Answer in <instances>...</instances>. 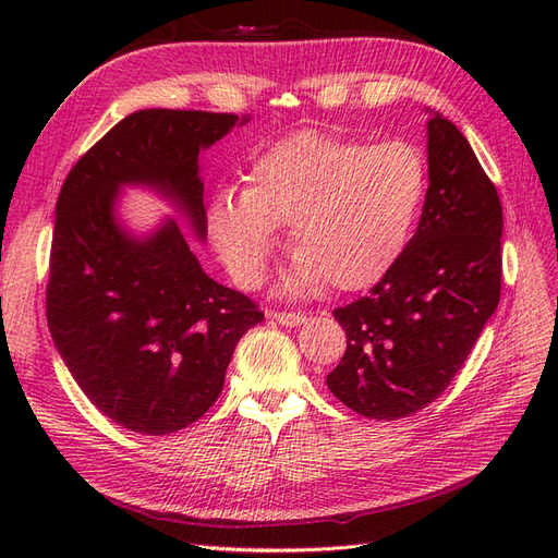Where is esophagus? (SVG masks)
<instances>
[{"instance_id":"1","label":"esophagus","mask_w":558,"mask_h":558,"mask_svg":"<svg viewBox=\"0 0 558 558\" xmlns=\"http://www.w3.org/2000/svg\"><path fill=\"white\" fill-rule=\"evenodd\" d=\"M269 318H275L277 324L281 326H289V328H295V326H302L307 320V314L302 312H269Z\"/></svg>"}]
</instances>
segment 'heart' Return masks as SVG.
I'll list each match as a JSON object with an SVG mask.
<instances>
[{
	"label": "heart",
	"instance_id": "b5f03b06",
	"mask_svg": "<svg viewBox=\"0 0 558 558\" xmlns=\"http://www.w3.org/2000/svg\"><path fill=\"white\" fill-rule=\"evenodd\" d=\"M428 191L416 144H369L295 132L251 160L246 189L211 202V240L240 283H260L277 228L298 256L291 289L359 291L379 281L408 246Z\"/></svg>",
	"mask_w": 558,
	"mask_h": 558
}]
</instances>
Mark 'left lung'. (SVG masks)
Masks as SVG:
<instances>
[{"label":"left lung","instance_id":"1","mask_svg":"<svg viewBox=\"0 0 558 558\" xmlns=\"http://www.w3.org/2000/svg\"><path fill=\"white\" fill-rule=\"evenodd\" d=\"M428 179L400 258L367 295L332 312L347 351L326 381L367 418L396 421L440 398L500 300V197L440 113L428 121Z\"/></svg>","mask_w":558,"mask_h":558}]
</instances>
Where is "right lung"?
<instances>
[{
    "label": "right lung",
    "instance_id": "right-lung-1",
    "mask_svg": "<svg viewBox=\"0 0 558 558\" xmlns=\"http://www.w3.org/2000/svg\"><path fill=\"white\" fill-rule=\"evenodd\" d=\"M246 121L183 109L130 113L62 183L48 330L81 391L132 433L170 435L205 414L223 391L240 337L265 314L202 272L172 218L146 240L130 238L113 218L116 193L123 183L154 185L205 240L197 156Z\"/></svg>",
    "mask_w": 558,
    "mask_h": 558
}]
</instances>
